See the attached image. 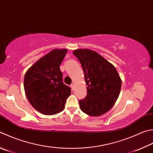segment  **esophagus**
Returning a JSON list of instances; mask_svg holds the SVG:
<instances>
[{
    "instance_id": "34e87169",
    "label": "esophagus",
    "mask_w": 153,
    "mask_h": 153,
    "mask_svg": "<svg viewBox=\"0 0 153 153\" xmlns=\"http://www.w3.org/2000/svg\"><path fill=\"white\" fill-rule=\"evenodd\" d=\"M70 87H71V90H74V88H75V85H74V84H71Z\"/></svg>"
}]
</instances>
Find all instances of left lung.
Segmentation results:
<instances>
[{"label": "left lung", "mask_w": 153, "mask_h": 153, "mask_svg": "<svg viewBox=\"0 0 153 153\" xmlns=\"http://www.w3.org/2000/svg\"><path fill=\"white\" fill-rule=\"evenodd\" d=\"M84 72L87 96L79 101L82 112L99 116L109 111L120 94L122 81L112 63L90 49H76L73 52Z\"/></svg>", "instance_id": "8db88e82"}]
</instances>
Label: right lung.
<instances>
[{"mask_svg": "<svg viewBox=\"0 0 153 153\" xmlns=\"http://www.w3.org/2000/svg\"><path fill=\"white\" fill-rule=\"evenodd\" d=\"M68 49H53L36 62L27 71L24 89L30 104L45 115L63 110L71 88L63 82L59 66Z\"/></svg>", "mask_w": 153, "mask_h": 153, "instance_id": "add662e5", "label": "right lung"}]
</instances>
